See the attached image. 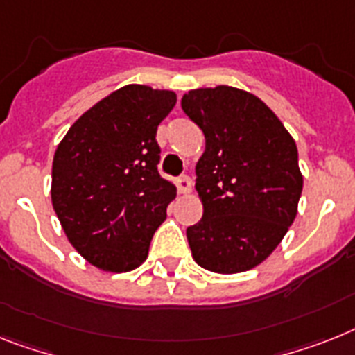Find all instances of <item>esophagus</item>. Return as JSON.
<instances>
[{"instance_id": "1", "label": "esophagus", "mask_w": 355, "mask_h": 355, "mask_svg": "<svg viewBox=\"0 0 355 355\" xmlns=\"http://www.w3.org/2000/svg\"><path fill=\"white\" fill-rule=\"evenodd\" d=\"M175 184H178V190H180L181 194H189L190 190H192V180H190L189 175H180Z\"/></svg>"}]
</instances>
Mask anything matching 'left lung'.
Instances as JSON below:
<instances>
[{
    "instance_id": "1",
    "label": "left lung",
    "mask_w": 355,
    "mask_h": 355,
    "mask_svg": "<svg viewBox=\"0 0 355 355\" xmlns=\"http://www.w3.org/2000/svg\"><path fill=\"white\" fill-rule=\"evenodd\" d=\"M181 108L205 134L196 165L203 218L187 228L192 257L218 274L250 270L294 223L303 190L297 146L276 114L245 90H190Z\"/></svg>"
}]
</instances>
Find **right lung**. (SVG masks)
<instances>
[{"label": "right lung", "mask_w": 355, "mask_h": 355, "mask_svg": "<svg viewBox=\"0 0 355 355\" xmlns=\"http://www.w3.org/2000/svg\"><path fill=\"white\" fill-rule=\"evenodd\" d=\"M172 90L127 85L69 128L52 161V207L72 247L107 272H128L148 256L175 187L161 178L159 123Z\"/></svg>", "instance_id": "right-lung-1"}]
</instances>
